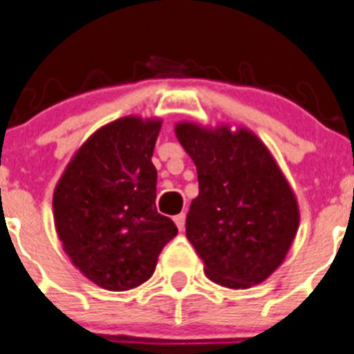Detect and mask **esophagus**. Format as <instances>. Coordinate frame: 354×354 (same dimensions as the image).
I'll use <instances>...</instances> for the list:
<instances>
[{
    "label": "esophagus",
    "instance_id": "1",
    "mask_svg": "<svg viewBox=\"0 0 354 354\" xmlns=\"http://www.w3.org/2000/svg\"><path fill=\"white\" fill-rule=\"evenodd\" d=\"M173 220H174V223H176L178 230H183L185 229V213L176 214V216H174Z\"/></svg>",
    "mask_w": 354,
    "mask_h": 354
}]
</instances>
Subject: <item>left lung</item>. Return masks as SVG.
I'll return each instance as SVG.
<instances>
[{"mask_svg": "<svg viewBox=\"0 0 354 354\" xmlns=\"http://www.w3.org/2000/svg\"><path fill=\"white\" fill-rule=\"evenodd\" d=\"M176 138L197 167L199 196L187 214V237L211 281L250 288L281 266L300 214L266 145L248 129L176 124Z\"/></svg>", "mask_w": 354, "mask_h": 354, "instance_id": "obj_1", "label": "left lung"}]
</instances>
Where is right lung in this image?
<instances>
[{
  "label": "right lung",
  "mask_w": 354,
  "mask_h": 354,
  "mask_svg": "<svg viewBox=\"0 0 354 354\" xmlns=\"http://www.w3.org/2000/svg\"><path fill=\"white\" fill-rule=\"evenodd\" d=\"M160 125L140 117L104 125L78 148L55 187L54 222L64 252L110 292L148 281L162 248L178 234L155 207L151 155Z\"/></svg>",
  "instance_id": "obj_1"
}]
</instances>
